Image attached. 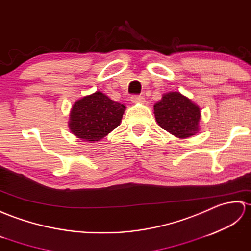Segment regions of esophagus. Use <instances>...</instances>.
<instances>
[{"mask_svg": "<svg viewBox=\"0 0 251 251\" xmlns=\"http://www.w3.org/2000/svg\"><path fill=\"white\" fill-rule=\"evenodd\" d=\"M131 101L132 103H141V104H144L145 103V98L142 97V96H137V94H134V96L131 97Z\"/></svg>", "mask_w": 251, "mask_h": 251, "instance_id": "esophagus-1", "label": "esophagus"}]
</instances>
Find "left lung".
<instances>
[{
    "label": "left lung",
    "instance_id": "8db88e82",
    "mask_svg": "<svg viewBox=\"0 0 251 251\" xmlns=\"http://www.w3.org/2000/svg\"><path fill=\"white\" fill-rule=\"evenodd\" d=\"M153 107L158 125L176 137L186 138L199 131L200 108L181 93L163 94L162 100Z\"/></svg>",
    "mask_w": 251,
    "mask_h": 251
}]
</instances>
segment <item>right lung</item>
Wrapping results in <instances>:
<instances>
[{
  "label": "right lung",
  "instance_id": "obj_1",
  "mask_svg": "<svg viewBox=\"0 0 251 251\" xmlns=\"http://www.w3.org/2000/svg\"><path fill=\"white\" fill-rule=\"evenodd\" d=\"M126 106L97 91L75 102L69 126L80 140L98 142L120 125Z\"/></svg>",
  "mask_w": 251,
  "mask_h": 251
}]
</instances>
